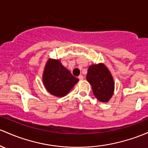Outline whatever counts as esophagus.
I'll list each match as a JSON object with an SVG mask.
<instances>
[{
  "mask_svg": "<svg viewBox=\"0 0 148 148\" xmlns=\"http://www.w3.org/2000/svg\"><path fill=\"white\" fill-rule=\"evenodd\" d=\"M78 78H79V80H81V81H82V80H83V79H84V77H83L82 75H79V77H78Z\"/></svg>",
  "mask_w": 148,
  "mask_h": 148,
  "instance_id": "obj_1",
  "label": "esophagus"
}]
</instances>
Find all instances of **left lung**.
Instances as JSON below:
<instances>
[{"mask_svg": "<svg viewBox=\"0 0 148 148\" xmlns=\"http://www.w3.org/2000/svg\"><path fill=\"white\" fill-rule=\"evenodd\" d=\"M86 79L91 85L95 98L99 101L108 103L114 90L113 77L108 67L103 63L92 64L88 69Z\"/></svg>", "mask_w": 148, "mask_h": 148, "instance_id": "obj_1", "label": "left lung"}]
</instances>
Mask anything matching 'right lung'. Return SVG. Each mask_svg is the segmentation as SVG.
Masks as SVG:
<instances>
[{"mask_svg":"<svg viewBox=\"0 0 148 148\" xmlns=\"http://www.w3.org/2000/svg\"><path fill=\"white\" fill-rule=\"evenodd\" d=\"M79 82L62 64L59 60L49 59L45 64L43 83L46 90L53 95L64 97Z\"/></svg>","mask_w":148,"mask_h":148,"instance_id":"obj_1","label":"right lung"}]
</instances>
